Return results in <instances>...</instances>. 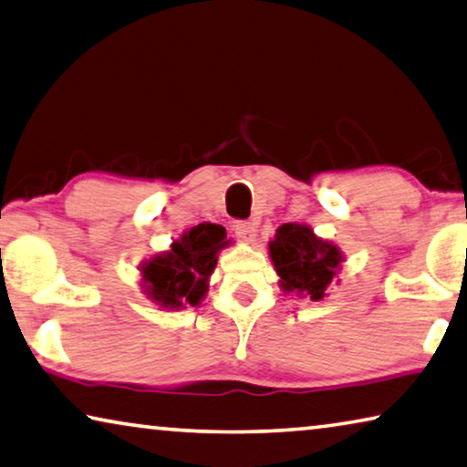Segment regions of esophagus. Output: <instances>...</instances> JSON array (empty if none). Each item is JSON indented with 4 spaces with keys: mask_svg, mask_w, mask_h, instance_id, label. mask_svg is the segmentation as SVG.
<instances>
[{
    "mask_svg": "<svg viewBox=\"0 0 467 467\" xmlns=\"http://www.w3.org/2000/svg\"><path fill=\"white\" fill-rule=\"evenodd\" d=\"M255 233H257V226L254 224V222H236V224H234L236 239L243 241V243L254 241Z\"/></svg>",
    "mask_w": 467,
    "mask_h": 467,
    "instance_id": "34e87169",
    "label": "esophagus"
}]
</instances>
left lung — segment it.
<instances>
[{"label":"left lung","mask_w":467,"mask_h":467,"mask_svg":"<svg viewBox=\"0 0 467 467\" xmlns=\"http://www.w3.org/2000/svg\"><path fill=\"white\" fill-rule=\"evenodd\" d=\"M268 255L278 274V286L297 299L322 301L343 270L345 254L337 243L322 239L309 224L288 222L276 228L268 243Z\"/></svg>","instance_id":"1"}]
</instances>
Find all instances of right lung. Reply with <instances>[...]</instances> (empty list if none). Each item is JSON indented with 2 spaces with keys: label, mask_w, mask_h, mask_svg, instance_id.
Instances as JSON below:
<instances>
[{
  "label": "right lung",
  "mask_w": 467,
  "mask_h": 467,
  "mask_svg": "<svg viewBox=\"0 0 467 467\" xmlns=\"http://www.w3.org/2000/svg\"><path fill=\"white\" fill-rule=\"evenodd\" d=\"M231 243L220 224L202 222L187 228L170 243V249L139 264L140 291L153 306L168 312H179L187 306L197 307L210 288L218 254Z\"/></svg>",
  "instance_id": "add662e5"
}]
</instances>
